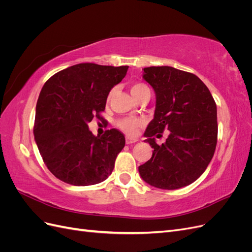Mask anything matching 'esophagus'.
I'll return each mask as SVG.
<instances>
[{
  "label": "esophagus",
  "instance_id": "esophagus-1",
  "mask_svg": "<svg viewBox=\"0 0 252 252\" xmlns=\"http://www.w3.org/2000/svg\"><path fill=\"white\" fill-rule=\"evenodd\" d=\"M136 142H138V140H136V139L126 138V144H133V143H136Z\"/></svg>",
  "mask_w": 252,
  "mask_h": 252
}]
</instances>
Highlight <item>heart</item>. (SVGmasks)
Masks as SVG:
<instances>
[{
	"instance_id": "1",
	"label": "heart",
	"mask_w": 252,
	"mask_h": 252,
	"mask_svg": "<svg viewBox=\"0 0 252 252\" xmlns=\"http://www.w3.org/2000/svg\"><path fill=\"white\" fill-rule=\"evenodd\" d=\"M147 90H149L148 86L145 85L143 83H133L130 86L131 94L135 98H138L143 93H145V91ZM110 96H111V94H109V97ZM143 123H144L143 120L140 118H124L118 121V126L125 133L129 135H135L138 133L140 127H142Z\"/></svg>"
}]
</instances>
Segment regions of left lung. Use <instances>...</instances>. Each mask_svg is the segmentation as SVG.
Instances as JSON below:
<instances>
[{"mask_svg":"<svg viewBox=\"0 0 252 252\" xmlns=\"http://www.w3.org/2000/svg\"><path fill=\"white\" fill-rule=\"evenodd\" d=\"M143 70L157 102L155 118L144 133L145 142L154 151L149 161L139 167L140 175L157 188L185 187L201 177L215 155L216 102L207 86L193 73L170 66H151ZM164 130L171 133L165 143L158 145L153 136Z\"/></svg>","mask_w":252,"mask_h":252,"instance_id":"obj_1","label":"left lung"}]
</instances>
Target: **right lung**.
<instances>
[{
  "mask_svg": "<svg viewBox=\"0 0 252 252\" xmlns=\"http://www.w3.org/2000/svg\"><path fill=\"white\" fill-rule=\"evenodd\" d=\"M127 70L128 66L82 63L59 71L44 84L33 134L45 165L59 180L89 186L111 174L125 136L114 128L95 136L88 123L102 118L111 88Z\"/></svg>",
  "mask_w": 252,
  "mask_h": 252,
  "instance_id": "right-lung-1",
  "label": "right lung"
}]
</instances>
